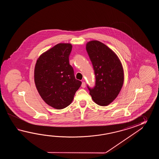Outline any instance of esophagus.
<instances>
[{
    "label": "esophagus",
    "instance_id": "34e87169",
    "mask_svg": "<svg viewBox=\"0 0 159 159\" xmlns=\"http://www.w3.org/2000/svg\"><path fill=\"white\" fill-rule=\"evenodd\" d=\"M81 87L83 88H84L86 87V84H85V82H82Z\"/></svg>",
    "mask_w": 159,
    "mask_h": 159
}]
</instances>
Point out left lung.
<instances>
[{
	"instance_id": "obj_1",
	"label": "left lung",
	"mask_w": 159,
	"mask_h": 159,
	"mask_svg": "<svg viewBox=\"0 0 159 159\" xmlns=\"http://www.w3.org/2000/svg\"><path fill=\"white\" fill-rule=\"evenodd\" d=\"M86 49L95 75L94 88H89L95 103L102 106L110 104L119 94L124 82L122 63L115 52L97 40L87 43Z\"/></svg>"
}]
</instances>
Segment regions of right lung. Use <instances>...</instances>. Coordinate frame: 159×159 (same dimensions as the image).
Segmentation results:
<instances>
[{
    "mask_svg": "<svg viewBox=\"0 0 159 159\" xmlns=\"http://www.w3.org/2000/svg\"><path fill=\"white\" fill-rule=\"evenodd\" d=\"M72 45L60 43L41 54L34 67L37 91L47 105L60 110L71 104L81 81L75 78L69 57Z\"/></svg>",
    "mask_w": 159,
    "mask_h": 159,
    "instance_id": "1",
    "label": "right lung"
}]
</instances>
